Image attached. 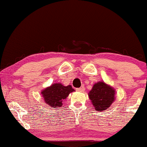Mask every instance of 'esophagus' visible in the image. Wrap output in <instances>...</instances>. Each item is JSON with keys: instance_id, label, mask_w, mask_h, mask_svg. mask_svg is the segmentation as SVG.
<instances>
[{"instance_id": "34e87169", "label": "esophagus", "mask_w": 147, "mask_h": 147, "mask_svg": "<svg viewBox=\"0 0 147 147\" xmlns=\"http://www.w3.org/2000/svg\"><path fill=\"white\" fill-rule=\"evenodd\" d=\"M77 90L79 91V92H84V91L85 90V89H84V86H81V87L78 88V89H77Z\"/></svg>"}]
</instances>
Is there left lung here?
I'll return each instance as SVG.
<instances>
[{"label":"left lung","mask_w":147,"mask_h":147,"mask_svg":"<svg viewBox=\"0 0 147 147\" xmlns=\"http://www.w3.org/2000/svg\"><path fill=\"white\" fill-rule=\"evenodd\" d=\"M94 108L98 111H104L110 107L115 98V90L104 82H97L89 93Z\"/></svg>","instance_id":"8db88e82"}]
</instances>
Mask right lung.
<instances>
[{"mask_svg":"<svg viewBox=\"0 0 147 147\" xmlns=\"http://www.w3.org/2000/svg\"><path fill=\"white\" fill-rule=\"evenodd\" d=\"M74 91L75 89H72L70 85L65 86L60 83H56L43 90L41 94L44 96L45 103L49 104L50 107L58 109V107H61L63 105V100L65 99L69 94Z\"/></svg>","mask_w":147,"mask_h":147,"instance_id":"add662e5","label":"right lung"}]
</instances>
